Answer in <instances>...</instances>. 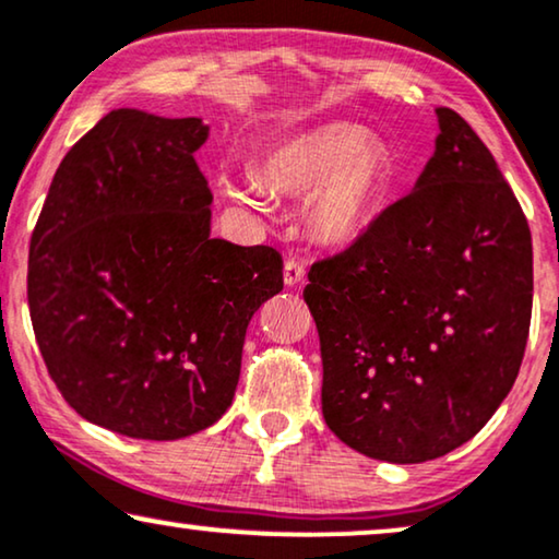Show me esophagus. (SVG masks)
I'll list each match as a JSON object with an SVG mask.
<instances>
[{
    "mask_svg": "<svg viewBox=\"0 0 559 559\" xmlns=\"http://www.w3.org/2000/svg\"><path fill=\"white\" fill-rule=\"evenodd\" d=\"M302 277H305V264L300 262V259H287V262H285V285L287 287L300 285Z\"/></svg>",
    "mask_w": 559,
    "mask_h": 559,
    "instance_id": "34e87169",
    "label": "esophagus"
}]
</instances>
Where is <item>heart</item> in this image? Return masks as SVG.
<instances>
[{
    "label": "heart",
    "mask_w": 559,
    "mask_h": 559,
    "mask_svg": "<svg viewBox=\"0 0 559 559\" xmlns=\"http://www.w3.org/2000/svg\"><path fill=\"white\" fill-rule=\"evenodd\" d=\"M274 190H311L308 226L325 243H350L369 231L384 209L394 167L381 144L354 124H323L277 144L262 163ZM243 201H259L257 186H236Z\"/></svg>",
    "instance_id": "heart-1"
}]
</instances>
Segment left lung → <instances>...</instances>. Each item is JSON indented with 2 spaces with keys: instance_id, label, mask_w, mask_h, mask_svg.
I'll return each instance as SVG.
<instances>
[{
  "instance_id": "8db88e82",
  "label": "left lung",
  "mask_w": 559,
  "mask_h": 559,
  "mask_svg": "<svg viewBox=\"0 0 559 559\" xmlns=\"http://www.w3.org/2000/svg\"><path fill=\"white\" fill-rule=\"evenodd\" d=\"M409 195L310 266L305 302L335 438L386 463L468 442L514 386L532 320V234L514 190L461 114Z\"/></svg>"
}]
</instances>
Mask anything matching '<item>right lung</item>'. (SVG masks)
Here are the masks:
<instances>
[{
  "label": "right lung",
  "mask_w": 559,
  "mask_h": 559,
  "mask_svg": "<svg viewBox=\"0 0 559 559\" xmlns=\"http://www.w3.org/2000/svg\"><path fill=\"white\" fill-rule=\"evenodd\" d=\"M201 119L109 111L68 150L29 239L43 361L88 423L178 440L231 407L249 320L282 293L272 247L211 239Z\"/></svg>",
  "instance_id": "right-lung-1"
}]
</instances>
